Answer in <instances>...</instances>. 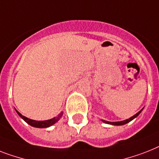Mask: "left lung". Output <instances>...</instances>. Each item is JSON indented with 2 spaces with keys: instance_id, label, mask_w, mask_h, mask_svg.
<instances>
[{
  "instance_id": "1",
  "label": "left lung",
  "mask_w": 159,
  "mask_h": 159,
  "mask_svg": "<svg viewBox=\"0 0 159 159\" xmlns=\"http://www.w3.org/2000/svg\"><path fill=\"white\" fill-rule=\"evenodd\" d=\"M143 109H144V108H143ZM143 109H141V110L139 111L137 113H135V115H133L132 117H130V118H128V119H126V120H123V121H120V122H109V121H105V120H103V119H101V121L103 122H104V123H106V124L113 125V126H122V125H125V124H126V123H128V122H130L131 121H132L134 118H135L136 117H138V116H139V114H140V113L142 112Z\"/></svg>"
}]
</instances>
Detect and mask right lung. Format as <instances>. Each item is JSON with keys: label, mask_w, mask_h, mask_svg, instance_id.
Here are the masks:
<instances>
[{"label": "right lung", "mask_w": 159, "mask_h": 159, "mask_svg": "<svg viewBox=\"0 0 159 159\" xmlns=\"http://www.w3.org/2000/svg\"><path fill=\"white\" fill-rule=\"evenodd\" d=\"M15 111H16L17 113L19 114V117H21L22 119H24L28 124L33 126V127H37V128H46V127H49V126L55 124V123L61 118V117L63 116V113H64L63 112H61V113L58 114L57 117H53L51 119L45 120V121H36V120L30 119V118H28V117H25V116H23L21 113H19V111H17L16 109H15Z\"/></svg>", "instance_id": "obj_1"}]
</instances>
